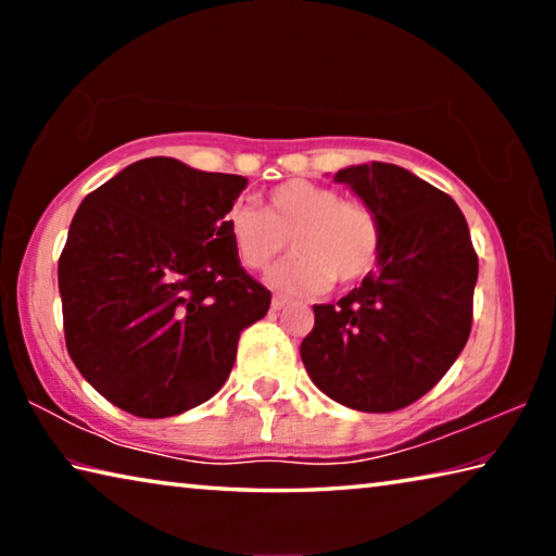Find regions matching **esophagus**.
Instances as JSON below:
<instances>
[{
    "instance_id": "obj_1",
    "label": "esophagus",
    "mask_w": 556,
    "mask_h": 556,
    "mask_svg": "<svg viewBox=\"0 0 556 556\" xmlns=\"http://www.w3.org/2000/svg\"><path fill=\"white\" fill-rule=\"evenodd\" d=\"M289 304V299L287 296H281V294H277L275 299H271V312H281V308H285Z\"/></svg>"
}]
</instances>
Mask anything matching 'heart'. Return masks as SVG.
Wrapping results in <instances>:
<instances>
[{"label":"heart","mask_w":556,"mask_h":556,"mask_svg":"<svg viewBox=\"0 0 556 556\" xmlns=\"http://www.w3.org/2000/svg\"><path fill=\"white\" fill-rule=\"evenodd\" d=\"M223 230L240 265L262 271L287 250L296 255L271 269L269 285L287 294H321L333 285H353L368 277L382 252L380 213L365 201H348L331 186L304 178L271 188L262 211L232 203L223 215Z\"/></svg>","instance_id":"b5f03b06"}]
</instances>
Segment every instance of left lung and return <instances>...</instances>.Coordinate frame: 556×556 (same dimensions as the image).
<instances>
[{"mask_svg":"<svg viewBox=\"0 0 556 556\" xmlns=\"http://www.w3.org/2000/svg\"><path fill=\"white\" fill-rule=\"evenodd\" d=\"M333 181L380 213L384 242L378 269L361 287L314 306L301 361L331 400L394 412L434 388L464 351L478 255L454 199L407 168L348 166Z\"/></svg>","mask_w":556,"mask_h":556,"instance_id":"1","label":"left lung"}]
</instances>
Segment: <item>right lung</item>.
<instances>
[{
    "instance_id": "obj_1",
    "label": "right lung",
    "mask_w": 556,
    "mask_h": 556,
    "mask_svg": "<svg viewBox=\"0 0 556 556\" xmlns=\"http://www.w3.org/2000/svg\"><path fill=\"white\" fill-rule=\"evenodd\" d=\"M248 178L172 156L129 164L75 211L59 260L71 361L135 417L199 407L271 294L235 257L223 215Z\"/></svg>"
}]
</instances>
